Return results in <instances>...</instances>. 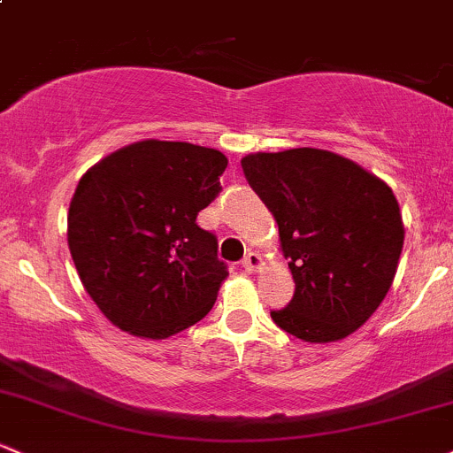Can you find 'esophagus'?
Segmentation results:
<instances>
[{
    "instance_id": "1",
    "label": "esophagus",
    "mask_w": 453,
    "mask_h": 453,
    "mask_svg": "<svg viewBox=\"0 0 453 453\" xmlns=\"http://www.w3.org/2000/svg\"><path fill=\"white\" fill-rule=\"evenodd\" d=\"M242 267H244L246 272H257L261 267V257L257 255V252H248L244 261H242Z\"/></svg>"
}]
</instances>
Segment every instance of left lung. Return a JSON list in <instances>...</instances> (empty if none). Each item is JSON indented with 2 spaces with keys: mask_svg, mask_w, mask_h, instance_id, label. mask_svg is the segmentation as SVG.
<instances>
[{
  "mask_svg": "<svg viewBox=\"0 0 453 453\" xmlns=\"http://www.w3.org/2000/svg\"><path fill=\"white\" fill-rule=\"evenodd\" d=\"M250 188L274 213L294 276V298L270 311L285 333L330 343L361 328L391 289L403 246L391 188L322 149L252 153Z\"/></svg>",
  "mask_w": 453,
  "mask_h": 453,
  "instance_id": "1",
  "label": "left lung"
}]
</instances>
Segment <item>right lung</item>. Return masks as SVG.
<instances>
[{"label":"right lung","instance_id":"right-lung-1","mask_svg":"<svg viewBox=\"0 0 453 453\" xmlns=\"http://www.w3.org/2000/svg\"><path fill=\"white\" fill-rule=\"evenodd\" d=\"M228 159L189 142L142 140L95 164L69 209L77 274L111 324L166 339L201 322L228 276L196 216L220 194Z\"/></svg>","mask_w":453,"mask_h":453}]
</instances>
